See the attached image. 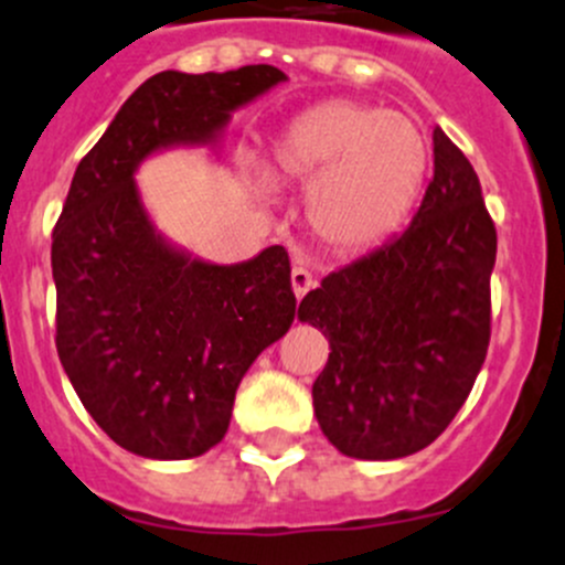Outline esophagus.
<instances>
[{
    "mask_svg": "<svg viewBox=\"0 0 565 565\" xmlns=\"http://www.w3.org/2000/svg\"><path fill=\"white\" fill-rule=\"evenodd\" d=\"M312 285L316 282H312V275L305 269V266H294V269H290V288H294L296 299H301Z\"/></svg>",
    "mask_w": 565,
    "mask_h": 565,
    "instance_id": "1",
    "label": "esophagus"
}]
</instances>
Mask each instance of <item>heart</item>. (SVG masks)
Listing matches in <instances>:
<instances>
[{
	"label": "heart",
	"instance_id": "obj_1",
	"mask_svg": "<svg viewBox=\"0 0 565 565\" xmlns=\"http://www.w3.org/2000/svg\"><path fill=\"white\" fill-rule=\"evenodd\" d=\"M431 145L401 111L360 100H323L290 117L271 145V175L307 189V222L323 247L362 255L409 220L426 189ZM255 172L266 200L277 186Z\"/></svg>",
	"mask_w": 565,
	"mask_h": 565
}]
</instances>
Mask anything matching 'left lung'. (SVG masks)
I'll return each instance as SVG.
<instances>
[{"label":"left lung","instance_id":"1","mask_svg":"<svg viewBox=\"0 0 565 565\" xmlns=\"http://www.w3.org/2000/svg\"><path fill=\"white\" fill-rule=\"evenodd\" d=\"M494 258L478 175L434 128V178L412 225L299 305L329 340L312 409L340 454L404 459L450 426L489 349Z\"/></svg>","mask_w":565,"mask_h":565}]
</instances>
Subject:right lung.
Masks as SVG:
<instances>
[{"label": "right lung", "mask_w": 565, "mask_h": 565, "mask_svg": "<svg viewBox=\"0 0 565 565\" xmlns=\"http://www.w3.org/2000/svg\"><path fill=\"white\" fill-rule=\"evenodd\" d=\"M288 76L275 65L225 74L161 71L131 93L79 161L52 242L57 354L111 443L156 461L222 443L258 354L294 323L288 253L211 264L150 220L137 170L175 148H211L233 111Z\"/></svg>", "instance_id": "add662e5"}]
</instances>
